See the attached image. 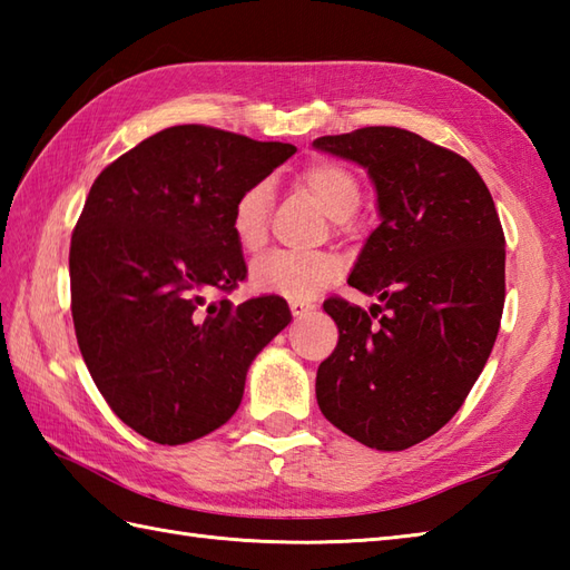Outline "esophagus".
<instances>
[{
    "mask_svg": "<svg viewBox=\"0 0 570 570\" xmlns=\"http://www.w3.org/2000/svg\"><path fill=\"white\" fill-rule=\"evenodd\" d=\"M288 308H292V313L296 318H301V316H306L308 311H313L316 306L313 304H306V301H288Z\"/></svg>",
    "mask_w": 570,
    "mask_h": 570,
    "instance_id": "34e87169",
    "label": "esophagus"
}]
</instances>
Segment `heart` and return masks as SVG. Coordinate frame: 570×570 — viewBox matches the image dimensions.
Returning <instances> with one entry per match:
<instances>
[{
  "label": "heart",
  "instance_id": "heart-1",
  "mask_svg": "<svg viewBox=\"0 0 570 570\" xmlns=\"http://www.w3.org/2000/svg\"><path fill=\"white\" fill-rule=\"evenodd\" d=\"M298 184L318 200L333 220H347L360 208V184L345 166L313 161L298 174ZM272 186L259 180L237 196L229 215V229L242 252L257 254L269 237ZM341 276V264L331 254L274 252L257 259L249 269L252 288L259 294H276L304 301L328 288Z\"/></svg>",
  "mask_w": 570,
  "mask_h": 570
}]
</instances>
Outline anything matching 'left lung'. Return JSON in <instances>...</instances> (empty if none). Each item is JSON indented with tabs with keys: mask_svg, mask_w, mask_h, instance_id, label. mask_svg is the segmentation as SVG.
I'll use <instances>...</instances> for the list:
<instances>
[{
	"mask_svg": "<svg viewBox=\"0 0 570 570\" xmlns=\"http://www.w3.org/2000/svg\"><path fill=\"white\" fill-rule=\"evenodd\" d=\"M313 149L372 180L380 225L347 284L382 301L370 313L323 304L341 337L316 374L318 406L350 439L404 451L453 419L492 353L504 306L500 217L472 164L414 131L365 127Z\"/></svg>",
	"mask_w": 570,
	"mask_h": 570,
	"instance_id": "1",
	"label": "left lung"
}]
</instances>
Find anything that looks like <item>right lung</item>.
I'll list each match as a JSON object with an SVG mask.
<instances>
[{
    "label": "right lung",
    "instance_id": "obj_1",
    "mask_svg": "<svg viewBox=\"0 0 570 570\" xmlns=\"http://www.w3.org/2000/svg\"><path fill=\"white\" fill-rule=\"evenodd\" d=\"M294 154L178 125L95 178L70 239L72 323L105 402L144 439L180 445L220 429L252 360L292 321L278 296H210L247 276L229 229L237 196Z\"/></svg>",
    "mask_w": 570,
    "mask_h": 570
}]
</instances>
